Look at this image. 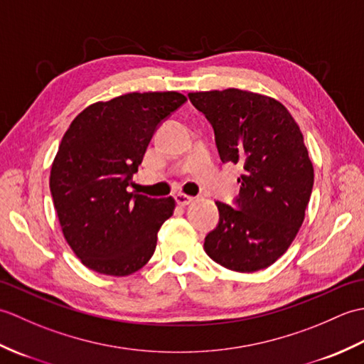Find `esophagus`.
<instances>
[{
  "label": "esophagus",
  "mask_w": 364,
  "mask_h": 364,
  "mask_svg": "<svg viewBox=\"0 0 364 364\" xmlns=\"http://www.w3.org/2000/svg\"><path fill=\"white\" fill-rule=\"evenodd\" d=\"M175 202L180 205V206H186V205H189L191 202H192V197L191 196H186V194H176L175 196Z\"/></svg>",
  "instance_id": "obj_1"
}]
</instances>
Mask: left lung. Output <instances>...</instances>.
I'll return each mask as SVG.
<instances>
[{"mask_svg":"<svg viewBox=\"0 0 364 364\" xmlns=\"http://www.w3.org/2000/svg\"><path fill=\"white\" fill-rule=\"evenodd\" d=\"M211 123L222 162L242 168L233 206L215 202L219 223L205 252L236 272L266 269L288 250L305 219L314 170L304 136L277 100L225 89L188 95Z\"/></svg>","mask_w":364,"mask_h":364,"instance_id":"obj_1","label":"left lung"}]
</instances>
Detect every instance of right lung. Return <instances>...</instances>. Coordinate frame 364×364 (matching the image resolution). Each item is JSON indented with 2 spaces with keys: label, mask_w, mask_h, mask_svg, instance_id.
<instances>
[{
  "label": "right lung",
  "mask_w": 364,
  "mask_h": 364,
  "mask_svg": "<svg viewBox=\"0 0 364 364\" xmlns=\"http://www.w3.org/2000/svg\"><path fill=\"white\" fill-rule=\"evenodd\" d=\"M186 100L178 92H133L90 105L65 131L50 191L65 241L86 267L125 277L151 258L175 200L128 186L154 131Z\"/></svg>",
  "instance_id": "1"
}]
</instances>
